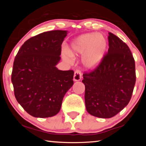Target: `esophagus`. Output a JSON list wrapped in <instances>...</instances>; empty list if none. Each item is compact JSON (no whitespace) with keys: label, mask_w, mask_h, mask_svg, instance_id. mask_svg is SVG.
<instances>
[{"label":"esophagus","mask_w":146,"mask_h":146,"mask_svg":"<svg viewBox=\"0 0 146 146\" xmlns=\"http://www.w3.org/2000/svg\"><path fill=\"white\" fill-rule=\"evenodd\" d=\"M81 78H82V73H81L80 70H76L75 71L73 76V80L74 81H79L80 80Z\"/></svg>","instance_id":"34e87169"}]
</instances>
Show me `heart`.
<instances>
[{
    "instance_id": "b5f03b06",
    "label": "heart",
    "mask_w": 146,
    "mask_h": 146,
    "mask_svg": "<svg viewBox=\"0 0 146 146\" xmlns=\"http://www.w3.org/2000/svg\"><path fill=\"white\" fill-rule=\"evenodd\" d=\"M108 40L100 33H88L75 38L63 54V58L70 60L69 56L83 55L81 62L87 70H93L99 66L106 55Z\"/></svg>"
}]
</instances>
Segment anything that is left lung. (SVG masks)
<instances>
[{
	"label": "left lung",
	"instance_id": "left-lung-1",
	"mask_svg": "<svg viewBox=\"0 0 146 146\" xmlns=\"http://www.w3.org/2000/svg\"><path fill=\"white\" fill-rule=\"evenodd\" d=\"M109 49L98 67L83 75L85 104L90 115L109 118L130 101L136 82L135 63L129 47L109 33Z\"/></svg>",
	"mask_w": 146,
	"mask_h": 146
}]
</instances>
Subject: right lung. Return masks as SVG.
Returning <instances> with one entry per match:
<instances>
[{"instance_id":"obj_1","label":"right lung","mask_w":146,"mask_h":146,"mask_svg":"<svg viewBox=\"0 0 146 146\" xmlns=\"http://www.w3.org/2000/svg\"><path fill=\"white\" fill-rule=\"evenodd\" d=\"M68 31H46L28 39L17 53L11 82L16 99L34 117L47 118L60 111L63 98L73 85V70L56 67Z\"/></svg>"}]
</instances>
